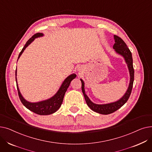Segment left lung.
<instances>
[{
  "label": "left lung",
  "mask_w": 152,
  "mask_h": 152,
  "mask_svg": "<svg viewBox=\"0 0 152 152\" xmlns=\"http://www.w3.org/2000/svg\"><path fill=\"white\" fill-rule=\"evenodd\" d=\"M114 39L115 43L113 45V49L115 50V51L119 53L124 58L125 61L127 63V66H128L129 73H130V83L128 89H127L126 94L124 95V96L117 102H113L111 103H108V104H103V105H97L95 104L93 102H92L89 97L87 96V95L85 93L84 90V83L81 79V81L82 83V91L84 94V96L86 100V102L87 103V105L88 107L93 111H95V112L99 113L100 114L102 115H108L111 114L115 111L118 110L119 108H120L123 105H124L126 102L129 99L130 95L132 92V89L133 86V83L134 79V69L133 68V60H132V53L130 51L129 49L127 47L126 44L124 42L123 40L119 37L118 36L115 35Z\"/></svg>",
  "instance_id": "left-lung-1"
}]
</instances>
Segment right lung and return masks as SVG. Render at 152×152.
<instances>
[{"instance_id":"1","label":"right lung","mask_w":152,"mask_h":152,"mask_svg":"<svg viewBox=\"0 0 152 152\" xmlns=\"http://www.w3.org/2000/svg\"><path fill=\"white\" fill-rule=\"evenodd\" d=\"M42 36H43L42 33H39L35 34L34 36H32L27 41L25 46H24V47L23 48V49L20 52L18 59L20 58L23 51L25 50L26 47H27L32 42H33L35 38L41 37ZM15 76H17V69H16V71H15ZM76 77V75L75 74L69 75L68 77H67L65 79V81H64L63 83H62L60 88L59 89L57 94H56L53 97L48 100L37 102V103L29 102L22 97V95L20 92V90L18 89L17 81V77H16V82H17V90H18V93L20 99L24 106H25L26 108H27L28 110H29L30 111H33V112L37 115H48L52 114L55 113V111H57L59 109V108L61 107V103L63 100L64 96H65V92H66L67 89L68 88L70 83Z\"/></svg>"}]
</instances>
